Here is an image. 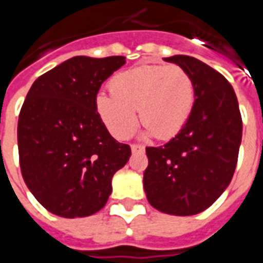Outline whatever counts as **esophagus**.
Segmentation results:
<instances>
[{"instance_id": "esophagus-1", "label": "esophagus", "mask_w": 263, "mask_h": 263, "mask_svg": "<svg viewBox=\"0 0 263 263\" xmlns=\"http://www.w3.org/2000/svg\"><path fill=\"white\" fill-rule=\"evenodd\" d=\"M132 152L133 153H143L144 152V147L140 144H132Z\"/></svg>"}]
</instances>
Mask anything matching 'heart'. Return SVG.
<instances>
[{
    "mask_svg": "<svg viewBox=\"0 0 263 263\" xmlns=\"http://www.w3.org/2000/svg\"><path fill=\"white\" fill-rule=\"evenodd\" d=\"M111 95L100 92L95 107L100 120L117 139H127L137 127V115L157 139L180 133L193 111V78L177 65L143 63L117 73L110 82Z\"/></svg>",
    "mask_w": 263,
    "mask_h": 263,
    "instance_id": "b5f03b06",
    "label": "heart"
}]
</instances>
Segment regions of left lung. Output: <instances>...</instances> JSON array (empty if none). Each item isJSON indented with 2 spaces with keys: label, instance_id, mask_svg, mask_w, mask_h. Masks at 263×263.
Masks as SVG:
<instances>
[{
  "label": "left lung",
  "instance_id": "1",
  "mask_svg": "<svg viewBox=\"0 0 263 263\" xmlns=\"http://www.w3.org/2000/svg\"><path fill=\"white\" fill-rule=\"evenodd\" d=\"M164 61L193 78L194 107L174 139L146 147L143 187L156 210L187 217L211 206L230 185L242 140L241 111L230 82L215 69L187 55Z\"/></svg>",
  "mask_w": 263,
  "mask_h": 263
}]
</instances>
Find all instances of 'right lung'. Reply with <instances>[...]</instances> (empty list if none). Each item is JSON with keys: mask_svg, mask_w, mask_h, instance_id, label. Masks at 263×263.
Here are the masks:
<instances>
[{"mask_svg": "<svg viewBox=\"0 0 263 263\" xmlns=\"http://www.w3.org/2000/svg\"><path fill=\"white\" fill-rule=\"evenodd\" d=\"M124 63V57H73L39 76L28 92L18 119L21 173L55 215L82 218L102 210L115 173L132 156L95 107L102 83Z\"/></svg>", "mask_w": 263, "mask_h": 263, "instance_id": "obj_1", "label": "right lung"}]
</instances>
